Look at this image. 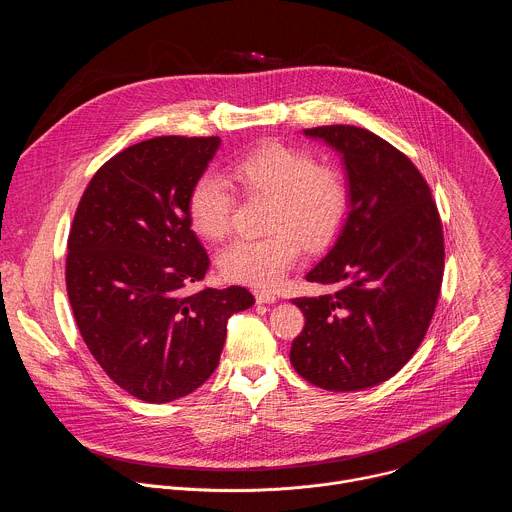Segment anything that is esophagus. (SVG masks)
Instances as JSON below:
<instances>
[{
    "instance_id": "34e87169",
    "label": "esophagus",
    "mask_w": 512,
    "mask_h": 512,
    "mask_svg": "<svg viewBox=\"0 0 512 512\" xmlns=\"http://www.w3.org/2000/svg\"><path fill=\"white\" fill-rule=\"evenodd\" d=\"M255 300H257V304H273V302H277V296L265 289H255Z\"/></svg>"
}]
</instances>
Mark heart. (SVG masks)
<instances>
[{
	"mask_svg": "<svg viewBox=\"0 0 512 512\" xmlns=\"http://www.w3.org/2000/svg\"><path fill=\"white\" fill-rule=\"evenodd\" d=\"M233 178L249 198H269L259 239H237L218 253V269L237 283L275 287L302 253V243L326 247L344 225L348 188L342 174L291 145L269 141L233 164ZM237 200L231 184L212 172L200 174L186 200L190 227L204 239H223Z\"/></svg>",
	"mask_w": 512,
	"mask_h": 512,
	"instance_id": "1",
	"label": "heart"
}]
</instances>
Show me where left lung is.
I'll return each mask as SVG.
<instances>
[{"label":"left lung","instance_id":"left-lung-1","mask_svg":"<svg viewBox=\"0 0 512 512\" xmlns=\"http://www.w3.org/2000/svg\"><path fill=\"white\" fill-rule=\"evenodd\" d=\"M342 154L350 212L306 275L334 294L296 298L306 326L289 360L326 391L375 387L415 354L444 279V229L429 184L389 141L354 125L304 129Z\"/></svg>","mask_w":512,"mask_h":512}]
</instances>
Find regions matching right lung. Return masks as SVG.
I'll return each mask as SVG.
<instances>
[{
  "label": "right lung",
  "mask_w": 512,
  "mask_h": 512,
  "mask_svg": "<svg viewBox=\"0 0 512 512\" xmlns=\"http://www.w3.org/2000/svg\"><path fill=\"white\" fill-rule=\"evenodd\" d=\"M218 145L214 135L129 145L91 178L68 233L79 332L107 377L145 403L196 391L218 367L229 318L255 304L241 285L188 294L210 259L186 200Z\"/></svg>",
  "instance_id": "1"
}]
</instances>
